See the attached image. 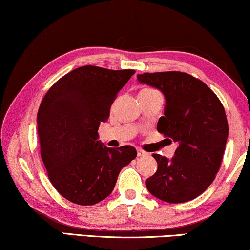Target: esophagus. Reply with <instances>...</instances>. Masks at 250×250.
<instances>
[{"instance_id":"1","label":"esophagus","mask_w":250,"mask_h":250,"mask_svg":"<svg viewBox=\"0 0 250 250\" xmlns=\"http://www.w3.org/2000/svg\"><path fill=\"white\" fill-rule=\"evenodd\" d=\"M137 155H138V156H145V155H147V153L144 152L143 149L138 148V149H137Z\"/></svg>"}]
</instances>
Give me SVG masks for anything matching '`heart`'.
Listing matches in <instances>:
<instances>
[{"mask_svg":"<svg viewBox=\"0 0 250 250\" xmlns=\"http://www.w3.org/2000/svg\"><path fill=\"white\" fill-rule=\"evenodd\" d=\"M150 91H154V89H152V88H144V89H142L139 91V94L140 93H150Z\"/></svg>","mask_w":250,"mask_h":250,"instance_id":"heart-1","label":"heart"}]
</instances>
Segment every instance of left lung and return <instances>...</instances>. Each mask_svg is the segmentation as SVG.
<instances>
[{
	"instance_id": "left-lung-1",
	"label": "left lung",
	"mask_w": 250,
	"mask_h": 250,
	"mask_svg": "<svg viewBox=\"0 0 250 250\" xmlns=\"http://www.w3.org/2000/svg\"><path fill=\"white\" fill-rule=\"evenodd\" d=\"M137 79L164 95V117L157 122V131L178 145L171 159L153 154L157 171L147 179L146 187L167 203L195 199L214 181L226 149L229 126L223 105L188 73H143Z\"/></svg>"
}]
</instances>
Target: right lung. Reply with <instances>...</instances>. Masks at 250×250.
<instances>
[{
  "label": "right lung",
  "mask_w": 250,
  "mask_h": 250,
  "mask_svg": "<svg viewBox=\"0 0 250 250\" xmlns=\"http://www.w3.org/2000/svg\"><path fill=\"white\" fill-rule=\"evenodd\" d=\"M135 70L80 66L58 80L37 113L41 156L54 188L78 205H94L113 191L119 173L133 159L132 146L110 148L98 128Z\"/></svg>",
  "instance_id": "obj_1"
}]
</instances>
